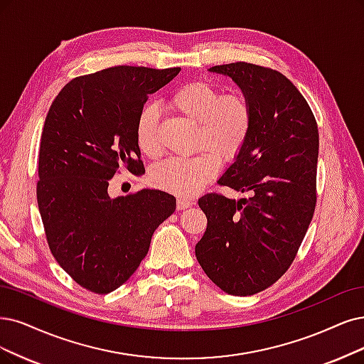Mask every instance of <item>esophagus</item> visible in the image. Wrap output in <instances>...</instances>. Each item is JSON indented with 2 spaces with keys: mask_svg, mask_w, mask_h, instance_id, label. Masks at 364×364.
<instances>
[{
  "mask_svg": "<svg viewBox=\"0 0 364 364\" xmlns=\"http://www.w3.org/2000/svg\"><path fill=\"white\" fill-rule=\"evenodd\" d=\"M192 204H193L192 199H189V198L180 196V198L177 199V208H178V210H184V208H187V207H191Z\"/></svg>",
  "mask_w": 364,
  "mask_h": 364,
  "instance_id": "obj_1",
  "label": "esophagus"
}]
</instances>
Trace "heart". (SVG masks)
I'll list each match as a JSON object with an SVG mask.
<instances>
[{
	"label": "heart",
	"instance_id": "1",
	"mask_svg": "<svg viewBox=\"0 0 364 364\" xmlns=\"http://www.w3.org/2000/svg\"><path fill=\"white\" fill-rule=\"evenodd\" d=\"M175 114L196 123L195 145L204 148L191 159H168L151 171V183L168 192L192 195L198 192L219 171V157L231 160L243 150L253 124V111L243 94L220 91L204 80H192L180 85L166 102ZM134 138L139 150L148 157H157L159 112L145 106L139 112Z\"/></svg>",
	"mask_w": 364,
	"mask_h": 364
}]
</instances>
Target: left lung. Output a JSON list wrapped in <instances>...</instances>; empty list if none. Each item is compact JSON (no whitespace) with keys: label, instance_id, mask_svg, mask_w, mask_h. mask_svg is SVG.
<instances>
[{"label":"left lung","instance_id":"left-lung-1","mask_svg":"<svg viewBox=\"0 0 364 364\" xmlns=\"http://www.w3.org/2000/svg\"><path fill=\"white\" fill-rule=\"evenodd\" d=\"M210 72L230 76L252 106L250 136L219 178L250 198H199L208 223L195 253L222 291L246 297L272 287L299 252L316 204L319 134L311 106L280 72L243 61Z\"/></svg>","mask_w":364,"mask_h":364}]
</instances>
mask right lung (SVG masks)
<instances>
[{"mask_svg":"<svg viewBox=\"0 0 364 364\" xmlns=\"http://www.w3.org/2000/svg\"><path fill=\"white\" fill-rule=\"evenodd\" d=\"M115 65L72 79L52 102L38 151L37 203L53 258L82 288L107 294L136 272L175 198L156 189L111 198L119 168L145 172L134 126L150 94L180 73Z\"/></svg>","mask_w":364,"mask_h":364,"instance_id":"right-lung-1","label":"right lung"}]
</instances>
